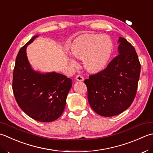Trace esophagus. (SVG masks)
Instances as JSON below:
<instances>
[{
  "label": "esophagus",
  "mask_w": 153,
  "mask_h": 153,
  "mask_svg": "<svg viewBox=\"0 0 153 153\" xmlns=\"http://www.w3.org/2000/svg\"><path fill=\"white\" fill-rule=\"evenodd\" d=\"M75 79L77 81H79V82H82V81H84V78L81 75H77L75 78Z\"/></svg>",
  "instance_id": "34e87169"
}]
</instances>
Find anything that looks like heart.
<instances>
[{
    "mask_svg": "<svg viewBox=\"0 0 153 153\" xmlns=\"http://www.w3.org/2000/svg\"><path fill=\"white\" fill-rule=\"evenodd\" d=\"M113 42L109 36L85 33L76 37L71 45V53L80 60L88 73L96 74L107 67L113 51ZM70 65L77 63L73 57L68 58Z\"/></svg>",
    "mask_w": 153,
    "mask_h": 153,
    "instance_id": "heart-1",
    "label": "heart"
}]
</instances>
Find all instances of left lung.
<instances>
[{
    "mask_svg": "<svg viewBox=\"0 0 153 153\" xmlns=\"http://www.w3.org/2000/svg\"><path fill=\"white\" fill-rule=\"evenodd\" d=\"M117 43V57L104 71L85 80L90 105L104 117L117 116L130 106L135 97L141 72L134 47L121 37Z\"/></svg>",
    "mask_w": 153,
    "mask_h": 153,
    "instance_id": "obj_1",
    "label": "left lung"
}]
</instances>
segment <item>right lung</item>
Returning a JSON list of instances; mask_svg holds the SVG:
<instances>
[{"label":"right lung","instance_id":"add662e5","mask_svg":"<svg viewBox=\"0 0 153 153\" xmlns=\"http://www.w3.org/2000/svg\"><path fill=\"white\" fill-rule=\"evenodd\" d=\"M38 36L32 37L18 52L12 89L16 100L25 114L36 121L51 122L63 114L72 80L55 71L42 73L32 67L26 49Z\"/></svg>","mask_w":153,"mask_h":153}]
</instances>
